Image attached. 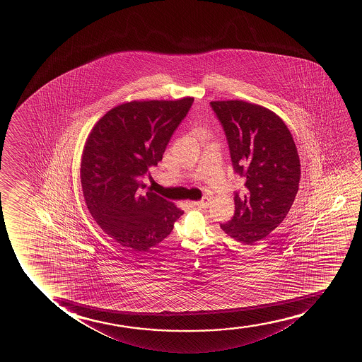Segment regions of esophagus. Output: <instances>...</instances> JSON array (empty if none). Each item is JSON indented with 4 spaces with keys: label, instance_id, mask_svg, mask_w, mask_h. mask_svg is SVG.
I'll list each match as a JSON object with an SVG mask.
<instances>
[{
    "label": "esophagus",
    "instance_id": "esophagus-1",
    "mask_svg": "<svg viewBox=\"0 0 362 362\" xmlns=\"http://www.w3.org/2000/svg\"><path fill=\"white\" fill-rule=\"evenodd\" d=\"M209 204H210V199L208 197L202 199L200 202H192L193 206H198V208H208Z\"/></svg>",
    "mask_w": 362,
    "mask_h": 362
}]
</instances>
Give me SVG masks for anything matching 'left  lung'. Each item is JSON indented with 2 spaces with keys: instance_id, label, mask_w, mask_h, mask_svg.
<instances>
[{
  "instance_id": "left-lung-1",
  "label": "left lung",
  "mask_w": 362,
  "mask_h": 362,
  "mask_svg": "<svg viewBox=\"0 0 362 362\" xmlns=\"http://www.w3.org/2000/svg\"><path fill=\"white\" fill-rule=\"evenodd\" d=\"M228 139L235 173L246 178L235 192V214L220 228L238 243H253L272 233L287 216L299 189L297 147L279 116L241 100L211 101Z\"/></svg>"
}]
</instances>
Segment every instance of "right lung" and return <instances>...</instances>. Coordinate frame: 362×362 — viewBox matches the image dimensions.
Listing matches in <instances>:
<instances>
[{"instance_id":"1","label":"right lung","mask_w":362,"mask_h":362,"mask_svg":"<svg viewBox=\"0 0 362 362\" xmlns=\"http://www.w3.org/2000/svg\"><path fill=\"white\" fill-rule=\"evenodd\" d=\"M193 101L119 105L98 121L85 144L80 177L86 206L100 228L129 251L156 247L184 214L158 194L142 193L141 179L162 160Z\"/></svg>"}]
</instances>
